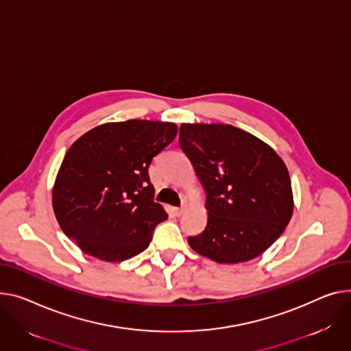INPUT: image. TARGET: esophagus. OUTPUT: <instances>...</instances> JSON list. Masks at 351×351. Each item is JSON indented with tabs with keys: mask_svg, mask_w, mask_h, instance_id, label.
<instances>
[{
	"mask_svg": "<svg viewBox=\"0 0 351 351\" xmlns=\"http://www.w3.org/2000/svg\"><path fill=\"white\" fill-rule=\"evenodd\" d=\"M184 213V207H176L175 208V215L179 217V216H182Z\"/></svg>",
	"mask_w": 351,
	"mask_h": 351,
	"instance_id": "1",
	"label": "esophagus"
}]
</instances>
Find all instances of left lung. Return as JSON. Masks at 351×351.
Masks as SVG:
<instances>
[{
	"label": "left lung",
	"mask_w": 351,
	"mask_h": 351,
	"mask_svg": "<svg viewBox=\"0 0 351 351\" xmlns=\"http://www.w3.org/2000/svg\"><path fill=\"white\" fill-rule=\"evenodd\" d=\"M179 145L207 195V226L188 239L189 245L220 264L261 255L293 212L284 160L261 139L232 125L182 124Z\"/></svg>",
	"instance_id": "left-lung-1"
}]
</instances>
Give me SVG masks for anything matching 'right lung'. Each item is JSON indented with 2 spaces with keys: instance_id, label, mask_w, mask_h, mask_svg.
I'll list each match as a JSON object with an SVG mask.
<instances>
[{
  "instance_id": "1",
  "label": "right lung",
  "mask_w": 351,
  "mask_h": 351,
  "mask_svg": "<svg viewBox=\"0 0 351 351\" xmlns=\"http://www.w3.org/2000/svg\"><path fill=\"white\" fill-rule=\"evenodd\" d=\"M178 134L173 123L128 120L82 135L66 152L52 203L64 234L108 263L143 252L168 215L154 202L148 168Z\"/></svg>"
}]
</instances>
